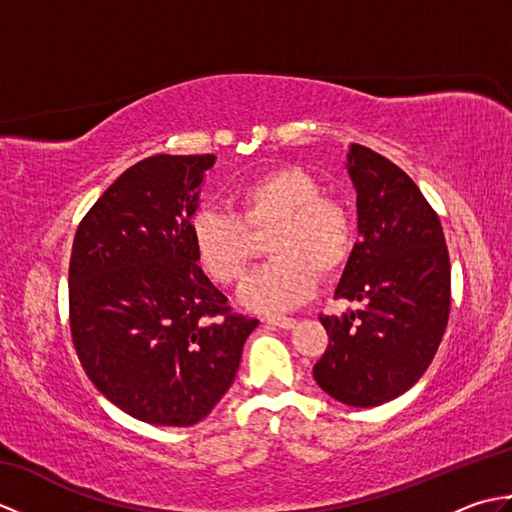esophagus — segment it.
<instances>
[{
	"label": "esophagus",
	"instance_id": "1",
	"mask_svg": "<svg viewBox=\"0 0 512 512\" xmlns=\"http://www.w3.org/2000/svg\"><path fill=\"white\" fill-rule=\"evenodd\" d=\"M264 323L266 325H273V328H281V330H292L295 328V319H290V317H268V319H264Z\"/></svg>",
	"mask_w": 512,
	"mask_h": 512
}]
</instances>
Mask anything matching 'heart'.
Here are the masks:
<instances>
[{
    "label": "heart",
    "instance_id": "b5f03b06",
    "mask_svg": "<svg viewBox=\"0 0 512 512\" xmlns=\"http://www.w3.org/2000/svg\"><path fill=\"white\" fill-rule=\"evenodd\" d=\"M237 215L200 206L189 220V239L204 273L222 286L242 279L266 239L273 262L239 288V303L255 312H284L306 301L317 273L339 275L352 255V222L343 206L325 198L321 182L301 167L270 169L233 195Z\"/></svg>",
    "mask_w": 512,
    "mask_h": 512
}]
</instances>
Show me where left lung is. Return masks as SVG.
I'll return each mask as SVG.
<instances>
[{
  "label": "left lung",
  "instance_id": "1",
  "mask_svg": "<svg viewBox=\"0 0 512 512\" xmlns=\"http://www.w3.org/2000/svg\"><path fill=\"white\" fill-rule=\"evenodd\" d=\"M358 242L336 299L361 308L319 317L330 345L314 365L317 385L350 407H376L405 394L427 372L447 330L451 264L440 217L405 171L363 145H350Z\"/></svg>",
  "mask_w": 512,
  "mask_h": 512
}]
</instances>
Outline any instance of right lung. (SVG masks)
<instances>
[{"label":"right lung","instance_id":"1","mask_svg":"<svg viewBox=\"0 0 512 512\" xmlns=\"http://www.w3.org/2000/svg\"><path fill=\"white\" fill-rule=\"evenodd\" d=\"M215 156L136 162L76 228L70 328L101 394L136 420L191 427L233 385L257 319L231 314L195 259L189 220Z\"/></svg>","mask_w":512,"mask_h":512}]
</instances>
